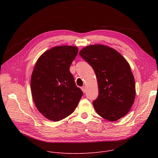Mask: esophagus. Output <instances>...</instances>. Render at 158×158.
Returning a JSON list of instances; mask_svg holds the SVG:
<instances>
[{
  "instance_id": "34e87169",
  "label": "esophagus",
  "mask_w": 158,
  "mask_h": 158,
  "mask_svg": "<svg viewBox=\"0 0 158 158\" xmlns=\"http://www.w3.org/2000/svg\"><path fill=\"white\" fill-rule=\"evenodd\" d=\"M81 89H82V91H83V93H85V86H82V87H81Z\"/></svg>"
}]
</instances>
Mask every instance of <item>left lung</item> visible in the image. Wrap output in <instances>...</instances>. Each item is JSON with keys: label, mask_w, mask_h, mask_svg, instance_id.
<instances>
[{"label": "left lung", "mask_w": 158, "mask_h": 158, "mask_svg": "<svg viewBox=\"0 0 158 158\" xmlns=\"http://www.w3.org/2000/svg\"><path fill=\"white\" fill-rule=\"evenodd\" d=\"M79 55L97 77L99 95L93 102L97 113L110 121L127 114L136 96L134 78L127 60L115 49L100 44L84 48Z\"/></svg>", "instance_id": "8db88e82"}]
</instances>
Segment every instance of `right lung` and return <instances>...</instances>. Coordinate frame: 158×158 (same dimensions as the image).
<instances>
[{
	"instance_id": "obj_1",
	"label": "right lung",
	"mask_w": 158,
	"mask_h": 158,
	"mask_svg": "<svg viewBox=\"0 0 158 158\" xmlns=\"http://www.w3.org/2000/svg\"><path fill=\"white\" fill-rule=\"evenodd\" d=\"M78 52L62 46L45 52L37 60L31 80L33 101L40 113L53 121L72 114L83 95L69 68Z\"/></svg>"
}]
</instances>
